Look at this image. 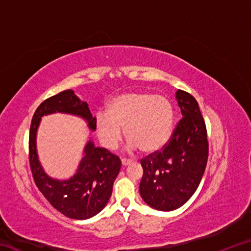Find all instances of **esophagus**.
<instances>
[{
	"mask_svg": "<svg viewBox=\"0 0 251 251\" xmlns=\"http://www.w3.org/2000/svg\"><path fill=\"white\" fill-rule=\"evenodd\" d=\"M130 163H131V160L126 159V158H122V166L123 167H126L127 165H129Z\"/></svg>",
	"mask_w": 251,
	"mask_h": 251,
	"instance_id": "34e87169",
	"label": "esophagus"
}]
</instances>
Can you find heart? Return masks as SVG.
<instances>
[{
	"label": "heart",
	"instance_id": "b5f03b06",
	"mask_svg": "<svg viewBox=\"0 0 251 251\" xmlns=\"http://www.w3.org/2000/svg\"><path fill=\"white\" fill-rule=\"evenodd\" d=\"M174 124V108L166 97L146 92L118 95L109 101L108 112L95 116L96 133L109 150L122 141L123 128L129 139L128 150L144 152L160 150L168 142Z\"/></svg>",
	"mask_w": 251,
	"mask_h": 251
}]
</instances>
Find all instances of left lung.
Here are the masks:
<instances>
[{
  "instance_id": "1",
  "label": "left lung",
  "mask_w": 251,
  "mask_h": 251,
  "mask_svg": "<svg viewBox=\"0 0 251 251\" xmlns=\"http://www.w3.org/2000/svg\"><path fill=\"white\" fill-rule=\"evenodd\" d=\"M176 100L182 118L160 151L141 160L139 193L148 206L160 211L178 209L198 188L208 159L205 121L197 100L178 90Z\"/></svg>"
}]
</instances>
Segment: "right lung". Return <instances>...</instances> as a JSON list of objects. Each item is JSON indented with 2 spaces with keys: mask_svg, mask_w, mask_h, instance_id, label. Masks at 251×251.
<instances>
[{
  "mask_svg": "<svg viewBox=\"0 0 251 251\" xmlns=\"http://www.w3.org/2000/svg\"><path fill=\"white\" fill-rule=\"evenodd\" d=\"M55 113L78 116L91 130L96 129L95 117L92 116L87 103L80 100L72 90L45 100L34 113L29 128V165L34 181L50 205L66 217L88 219L103 210L108 202L121 169V159L105 148L96 147L90 138L73 176L64 180L50 177L40 163L36 136L42 117Z\"/></svg>",
  "mask_w": 251,
  "mask_h": 251,
  "instance_id": "1",
  "label": "right lung"
}]
</instances>
